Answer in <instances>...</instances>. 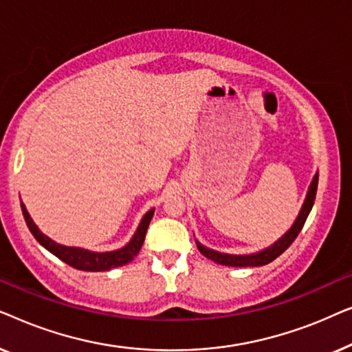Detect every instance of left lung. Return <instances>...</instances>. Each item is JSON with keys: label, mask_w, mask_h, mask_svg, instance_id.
Listing matches in <instances>:
<instances>
[{"label": "left lung", "mask_w": 352, "mask_h": 352, "mask_svg": "<svg viewBox=\"0 0 352 352\" xmlns=\"http://www.w3.org/2000/svg\"><path fill=\"white\" fill-rule=\"evenodd\" d=\"M317 184H319V173H316V176L312 177V182L309 186V190H307L306 200L305 204L301 206L300 214L293 226L290 228V230H287L285 235H282L280 239L277 240L276 243H272L271 247L261 250V252L253 253V254H228V253H219L214 252V250H210L204 247V245L199 243L195 240L197 247H199L200 253L206 256L211 261L223 264V266H234V267H256V266H264V264H269L271 261H274L277 256L285 252V250L290 247L293 243V240L298 237V234L301 232L302 226H305L307 216H309L312 205H314L316 200V192H317Z\"/></svg>", "instance_id": "obj_1"}]
</instances>
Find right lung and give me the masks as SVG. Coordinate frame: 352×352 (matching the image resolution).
Instances as JSON below:
<instances>
[{
    "label": "right lung",
    "instance_id": "obj_1",
    "mask_svg": "<svg viewBox=\"0 0 352 352\" xmlns=\"http://www.w3.org/2000/svg\"><path fill=\"white\" fill-rule=\"evenodd\" d=\"M21 206H22V213H23V218H25L28 229H30L33 237L40 242V245H43V247H45L47 252L54 254V256L69 264V266L78 269V271H88V272L110 271V269L124 266V264L133 261L134 256H138L139 250L142 247L144 239H146L147 228L148 224H151V219L153 216V210L147 211V213L144 214L141 224H139L138 230L134 232L133 239L129 240L123 248L115 250V252L96 253L85 248L65 247V245L54 242V240L50 239L47 235H45L40 229H38V226L33 223V219L30 218V214H28L25 205H23L22 201H21Z\"/></svg>",
    "mask_w": 352,
    "mask_h": 352
}]
</instances>
